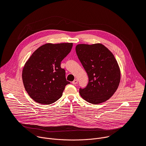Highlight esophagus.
Returning <instances> with one entry per match:
<instances>
[{"label": "esophagus", "instance_id": "1", "mask_svg": "<svg viewBox=\"0 0 146 146\" xmlns=\"http://www.w3.org/2000/svg\"><path fill=\"white\" fill-rule=\"evenodd\" d=\"M77 82H78V80H77V79H76V80H74L72 82V84H74V85H76V84H77Z\"/></svg>", "mask_w": 146, "mask_h": 146}]
</instances>
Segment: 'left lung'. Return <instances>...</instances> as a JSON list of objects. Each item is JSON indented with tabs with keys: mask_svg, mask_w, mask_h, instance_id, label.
<instances>
[{
	"mask_svg": "<svg viewBox=\"0 0 146 146\" xmlns=\"http://www.w3.org/2000/svg\"><path fill=\"white\" fill-rule=\"evenodd\" d=\"M77 55L88 76V83L80 88L81 96L92 104L110 99L120 82V70L114 56L101 44H81L76 47Z\"/></svg>",
	"mask_w": 146,
	"mask_h": 146,
	"instance_id": "1",
	"label": "left lung"
}]
</instances>
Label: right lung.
Instances as JSON below:
<instances>
[{"mask_svg":"<svg viewBox=\"0 0 146 146\" xmlns=\"http://www.w3.org/2000/svg\"><path fill=\"white\" fill-rule=\"evenodd\" d=\"M73 43H47L37 48L26 62L22 74L25 90L35 102L50 105L62 95L66 81L60 62L70 52Z\"/></svg>","mask_w":146,"mask_h":146,"instance_id":"right-lung-1","label":"right lung"}]
</instances>
